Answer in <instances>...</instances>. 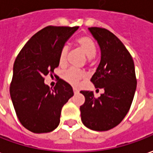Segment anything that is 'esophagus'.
Segmentation results:
<instances>
[{
  "mask_svg": "<svg viewBox=\"0 0 153 153\" xmlns=\"http://www.w3.org/2000/svg\"><path fill=\"white\" fill-rule=\"evenodd\" d=\"M73 90H74V94H77L79 93V90L77 89L76 88H73Z\"/></svg>",
  "mask_w": 153,
  "mask_h": 153,
  "instance_id": "34e87169",
  "label": "esophagus"
}]
</instances>
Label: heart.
Instances as JSON below:
<instances>
[{
	"label": "heart",
	"mask_w": 153,
	"mask_h": 153,
	"mask_svg": "<svg viewBox=\"0 0 153 153\" xmlns=\"http://www.w3.org/2000/svg\"><path fill=\"white\" fill-rule=\"evenodd\" d=\"M76 45L86 54L88 61L94 58L97 52L96 45L91 37L88 36H81L76 39ZM68 62V48L63 46L59 54V65L62 67L65 66ZM62 78L68 84L73 86H78L80 81L84 79V74L79 70L74 69H69L62 74Z\"/></svg>",
	"instance_id": "b5f03b06"
}]
</instances>
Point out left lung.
I'll return each instance as SVG.
<instances>
[{
  "label": "left lung",
  "instance_id": "obj_1",
  "mask_svg": "<svg viewBox=\"0 0 153 153\" xmlns=\"http://www.w3.org/2000/svg\"><path fill=\"white\" fill-rule=\"evenodd\" d=\"M88 30L101 50V60L90 81L104 93L95 98L92 91H80L85 97L80 106L81 120L88 128L108 131L119 124L130 109L137 88L134 62L112 32L100 27Z\"/></svg>",
  "mask_w": 153,
  "mask_h": 153
}]
</instances>
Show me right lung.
Listing matches in <instances>:
<instances>
[{
	"mask_svg": "<svg viewBox=\"0 0 153 153\" xmlns=\"http://www.w3.org/2000/svg\"><path fill=\"white\" fill-rule=\"evenodd\" d=\"M79 26H46L32 36L17 55L10 94L23 127L35 133L58 127L63 106L74 95L73 88L59 78L54 88L45 84L59 66V54Z\"/></svg>",
	"mask_w": 153,
	"mask_h": 153,
	"instance_id": "add662e5",
	"label": "right lung"
}]
</instances>
